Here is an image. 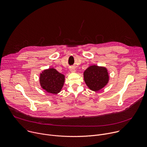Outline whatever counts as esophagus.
Wrapping results in <instances>:
<instances>
[{"label": "esophagus", "instance_id": "esophagus-1", "mask_svg": "<svg viewBox=\"0 0 147 147\" xmlns=\"http://www.w3.org/2000/svg\"><path fill=\"white\" fill-rule=\"evenodd\" d=\"M70 71L71 72H75V69L74 68H70Z\"/></svg>", "mask_w": 147, "mask_h": 147}]
</instances>
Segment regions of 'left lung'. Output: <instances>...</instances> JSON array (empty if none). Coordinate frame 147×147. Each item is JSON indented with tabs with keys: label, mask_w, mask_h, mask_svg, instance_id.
<instances>
[{
	"label": "left lung",
	"mask_w": 147,
	"mask_h": 147,
	"mask_svg": "<svg viewBox=\"0 0 147 147\" xmlns=\"http://www.w3.org/2000/svg\"><path fill=\"white\" fill-rule=\"evenodd\" d=\"M109 76L106 68L96 65L90 66L84 72L86 84L92 90L98 91L108 82Z\"/></svg>",
	"instance_id": "1"
}]
</instances>
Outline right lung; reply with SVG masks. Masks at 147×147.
<instances>
[{"instance_id": "add662e5", "label": "right lung", "mask_w": 147, "mask_h": 147, "mask_svg": "<svg viewBox=\"0 0 147 147\" xmlns=\"http://www.w3.org/2000/svg\"><path fill=\"white\" fill-rule=\"evenodd\" d=\"M64 76L54 68L45 70L40 76L41 86L46 92L57 94L59 93L64 83Z\"/></svg>"}]
</instances>
